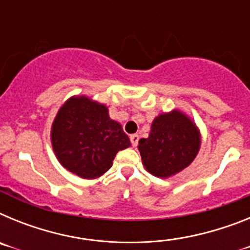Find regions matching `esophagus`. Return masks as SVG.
<instances>
[{"instance_id": "34e87169", "label": "esophagus", "mask_w": 250, "mask_h": 250, "mask_svg": "<svg viewBox=\"0 0 250 250\" xmlns=\"http://www.w3.org/2000/svg\"><path fill=\"white\" fill-rule=\"evenodd\" d=\"M130 141H131L132 146H136L139 143V135H136V134H132V135H130Z\"/></svg>"}]
</instances>
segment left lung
<instances>
[{"instance_id":"obj_1","label":"left lung","mask_w":250,"mask_h":250,"mask_svg":"<svg viewBox=\"0 0 250 250\" xmlns=\"http://www.w3.org/2000/svg\"><path fill=\"white\" fill-rule=\"evenodd\" d=\"M145 169L158 178H169L191 164L200 147L195 124L179 110L159 115L149 138L139 140Z\"/></svg>"}]
</instances>
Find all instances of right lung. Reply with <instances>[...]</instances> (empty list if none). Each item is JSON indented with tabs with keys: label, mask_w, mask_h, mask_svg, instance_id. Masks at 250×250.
<instances>
[{
	"label": "right lung",
	"mask_w": 250,
	"mask_h": 250,
	"mask_svg": "<svg viewBox=\"0 0 250 250\" xmlns=\"http://www.w3.org/2000/svg\"><path fill=\"white\" fill-rule=\"evenodd\" d=\"M55 155L63 167L83 179H95L112 167L119 150L130 146L129 136L111 120L103 104L86 96L68 99L51 129Z\"/></svg>",
	"instance_id": "obj_1"
}]
</instances>
